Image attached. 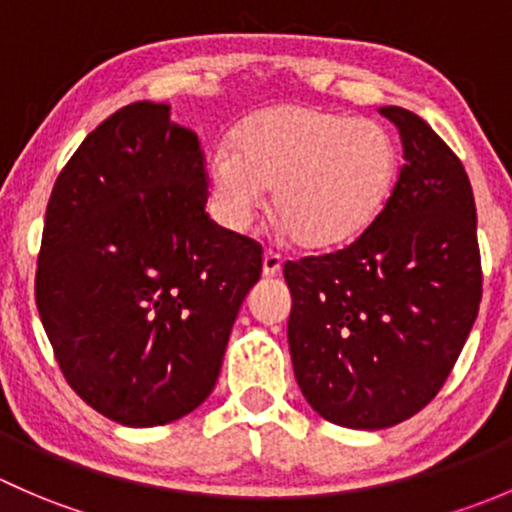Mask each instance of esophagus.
Listing matches in <instances>:
<instances>
[{
	"mask_svg": "<svg viewBox=\"0 0 512 512\" xmlns=\"http://www.w3.org/2000/svg\"><path fill=\"white\" fill-rule=\"evenodd\" d=\"M281 268H283L281 256L273 254V251H266V254H263V276L266 278L278 276V273H281Z\"/></svg>",
	"mask_w": 512,
	"mask_h": 512,
	"instance_id": "obj_1",
	"label": "esophagus"
}]
</instances>
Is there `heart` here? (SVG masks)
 <instances>
[{"label":"heart","instance_id":"heart-1","mask_svg":"<svg viewBox=\"0 0 512 512\" xmlns=\"http://www.w3.org/2000/svg\"><path fill=\"white\" fill-rule=\"evenodd\" d=\"M397 145L377 120L310 105H276L246 118L231 147L209 155L219 219L249 229L271 189V209L293 241L330 251L360 239L397 182Z\"/></svg>","mask_w":512,"mask_h":512}]
</instances>
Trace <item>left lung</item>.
I'll use <instances>...</instances> for the list:
<instances>
[{"label": "left lung", "instance_id": "1", "mask_svg": "<svg viewBox=\"0 0 512 512\" xmlns=\"http://www.w3.org/2000/svg\"><path fill=\"white\" fill-rule=\"evenodd\" d=\"M404 165L347 249L283 266L298 387L323 419L387 429L444 387L481 303L476 202L461 160L412 110L384 105Z\"/></svg>", "mask_w": 512, "mask_h": 512}]
</instances>
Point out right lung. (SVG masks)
Masks as SVG:
<instances>
[{
  "instance_id": "right-lung-1",
  "label": "right lung",
  "mask_w": 512,
  "mask_h": 512,
  "mask_svg": "<svg viewBox=\"0 0 512 512\" xmlns=\"http://www.w3.org/2000/svg\"><path fill=\"white\" fill-rule=\"evenodd\" d=\"M197 133L130 103L63 167L36 308L73 392L123 426H162L212 394L261 249L209 219Z\"/></svg>"
}]
</instances>
